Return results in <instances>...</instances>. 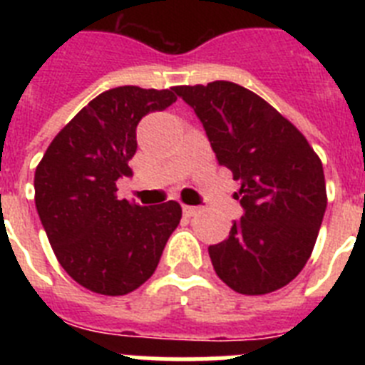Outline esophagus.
Segmentation results:
<instances>
[{
	"label": "esophagus",
	"instance_id": "1",
	"mask_svg": "<svg viewBox=\"0 0 365 365\" xmlns=\"http://www.w3.org/2000/svg\"><path fill=\"white\" fill-rule=\"evenodd\" d=\"M199 212H201V206H182V214H185L186 217H193V215H197Z\"/></svg>",
	"mask_w": 365,
	"mask_h": 365
}]
</instances>
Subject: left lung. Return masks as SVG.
Instances as JSON below:
<instances>
[{"mask_svg": "<svg viewBox=\"0 0 365 365\" xmlns=\"http://www.w3.org/2000/svg\"><path fill=\"white\" fill-rule=\"evenodd\" d=\"M195 111L215 159L241 180V219L208 247L215 274L240 294L278 291L302 272L322 227V160L291 122L234 82L173 87Z\"/></svg>", "mask_w": 365, "mask_h": 365, "instance_id": "1", "label": "left lung"}]
</instances>
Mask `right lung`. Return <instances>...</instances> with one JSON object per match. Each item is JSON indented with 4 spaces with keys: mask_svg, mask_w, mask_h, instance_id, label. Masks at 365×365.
I'll return each mask as SVG.
<instances>
[{
    "mask_svg": "<svg viewBox=\"0 0 365 365\" xmlns=\"http://www.w3.org/2000/svg\"><path fill=\"white\" fill-rule=\"evenodd\" d=\"M177 100L172 89L122 86L93 98L54 137L34 173V201L60 265L93 292L122 296L155 272L180 205L140 206L117 197L131 175L137 125Z\"/></svg>",
    "mask_w": 365,
    "mask_h": 365,
    "instance_id": "obj_1",
    "label": "right lung"
}]
</instances>
